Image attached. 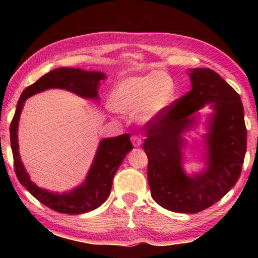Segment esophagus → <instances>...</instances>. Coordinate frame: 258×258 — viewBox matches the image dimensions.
Listing matches in <instances>:
<instances>
[{
	"instance_id": "1",
	"label": "esophagus",
	"mask_w": 258,
	"mask_h": 258,
	"mask_svg": "<svg viewBox=\"0 0 258 258\" xmlns=\"http://www.w3.org/2000/svg\"><path fill=\"white\" fill-rule=\"evenodd\" d=\"M131 141H132V143L135 147H139L142 144V139L139 135H133L132 138H131Z\"/></svg>"
}]
</instances>
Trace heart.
<instances>
[{"mask_svg": "<svg viewBox=\"0 0 258 258\" xmlns=\"http://www.w3.org/2000/svg\"><path fill=\"white\" fill-rule=\"evenodd\" d=\"M175 93L176 89L171 76L152 71L120 81L109 96V104L118 112L138 111L139 120L149 123L171 105Z\"/></svg>", "mask_w": 258, "mask_h": 258, "instance_id": "b5f03b06", "label": "heart"}]
</instances>
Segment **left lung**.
<instances>
[{
    "label": "left lung",
    "instance_id": "obj_1",
    "mask_svg": "<svg viewBox=\"0 0 258 258\" xmlns=\"http://www.w3.org/2000/svg\"><path fill=\"white\" fill-rule=\"evenodd\" d=\"M188 74L191 90L144 126L143 149L153 200L168 211L195 214L215 204L237 183L247 131L240 97L220 74L210 69H193ZM207 103L214 109L206 137L208 166L188 177L181 167V135L195 123L194 113Z\"/></svg>",
    "mask_w": 258,
    "mask_h": 258
}]
</instances>
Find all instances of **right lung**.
I'll return each instance as SVG.
<instances>
[{"label": "right lung", "instance_id": "right-lung-1", "mask_svg": "<svg viewBox=\"0 0 258 258\" xmlns=\"http://www.w3.org/2000/svg\"><path fill=\"white\" fill-rule=\"evenodd\" d=\"M104 79L105 75L101 72H89V71L71 68L55 69L43 75L35 83L27 86L22 93L16 105V111L10 126L11 147H12L16 177L37 201L58 213L71 214V215L87 213L100 207L107 200L111 193L115 173L126 154L133 150V145L130 141L131 136L130 134H123L116 138L102 140L85 182L68 193H52L50 190L40 188L32 182L21 161L18 127L22 108L24 102L30 96L48 89H64L84 98L97 100L98 85Z\"/></svg>", "mask_w": 258, "mask_h": 258}]
</instances>
